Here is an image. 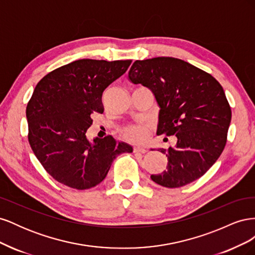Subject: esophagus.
I'll use <instances>...</instances> for the list:
<instances>
[{"mask_svg": "<svg viewBox=\"0 0 255 255\" xmlns=\"http://www.w3.org/2000/svg\"><path fill=\"white\" fill-rule=\"evenodd\" d=\"M133 152L134 153H145L146 150L144 148H140V146H134Z\"/></svg>", "mask_w": 255, "mask_h": 255, "instance_id": "obj_1", "label": "esophagus"}]
</instances>
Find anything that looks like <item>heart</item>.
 I'll use <instances>...</instances> for the list:
<instances>
[{
    "label": "heart",
    "mask_w": 255,
    "mask_h": 255,
    "mask_svg": "<svg viewBox=\"0 0 255 255\" xmlns=\"http://www.w3.org/2000/svg\"><path fill=\"white\" fill-rule=\"evenodd\" d=\"M151 132L149 123H136L122 129V137L133 143H144L148 141Z\"/></svg>",
    "instance_id": "1"
}]
</instances>
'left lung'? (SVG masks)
<instances>
[{"label":"left lung","instance_id":"left-lung-1","mask_svg":"<svg viewBox=\"0 0 255 255\" xmlns=\"http://www.w3.org/2000/svg\"><path fill=\"white\" fill-rule=\"evenodd\" d=\"M128 79L152 90L160 107L157 134L176 136L174 148L159 149L168 166L153 182L167 188L185 186L201 177L227 143L232 112L214 76L174 57L136 60Z\"/></svg>","mask_w":255,"mask_h":255}]
</instances>
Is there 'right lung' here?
Instances as JSON below:
<instances>
[{
    "label": "right lung",
    "mask_w": 255,
    "mask_h": 255,
    "mask_svg": "<svg viewBox=\"0 0 255 255\" xmlns=\"http://www.w3.org/2000/svg\"><path fill=\"white\" fill-rule=\"evenodd\" d=\"M132 60L79 59L51 71L36 85L26 106L28 142L54 180L84 190L97 186L114 159L133 152L112 136L90 142L92 115L103 114V91Z\"/></svg>",
    "instance_id": "add662e5"
}]
</instances>
